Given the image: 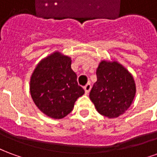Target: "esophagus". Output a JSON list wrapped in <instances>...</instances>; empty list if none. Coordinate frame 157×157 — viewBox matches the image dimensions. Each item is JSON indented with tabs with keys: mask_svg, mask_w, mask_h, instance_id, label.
<instances>
[{
	"mask_svg": "<svg viewBox=\"0 0 157 157\" xmlns=\"http://www.w3.org/2000/svg\"><path fill=\"white\" fill-rule=\"evenodd\" d=\"M84 90H85L86 94H88L90 90H91V85L90 84H86V85L84 86Z\"/></svg>",
	"mask_w": 157,
	"mask_h": 157,
	"instance_id": "1",
	"label": "esophagus"
}]
</instances>
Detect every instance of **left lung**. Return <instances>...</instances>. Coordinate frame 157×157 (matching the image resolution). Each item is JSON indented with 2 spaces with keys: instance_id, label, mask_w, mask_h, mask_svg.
<instances>
[{
  "instance_id": "1",
  "label": "left lung",
  "mask_w": 157,
  "mask_h": 157,
  "mask_svg": "<svg viewBox=\"0 0 157 157\" xmlns=\"http://www.w3.org/2000/svg\"><path fill=\"white\" fill-rule=\"evenodd\" d=\"M97 76L89 95L97 111L109 118L124 114L136 93L131 73L115 59H102L97 69Z\"/></svg>"
}]
</instances>
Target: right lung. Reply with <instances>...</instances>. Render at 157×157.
Listing matches in <instances>:
<instances>
[{"label": "right lung", "mask_w": 157, "mask_h": 157, "mask_svg": "<svg viewBox=\"0 0 157 157\" xmlns=\"http://www.w3.org/2000/svg\"><path fill=\"white\" fill-rule=\"evenodd\" d=\"M76 78L71 58L58 50L53 52L42 59L31 75L29 90L33 101L49 118H65L85 93Z\"/></svg>", "instance_id": "right-lung-1"}]
</instances>
